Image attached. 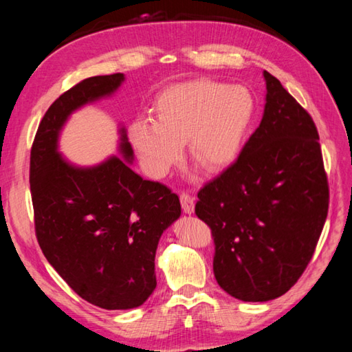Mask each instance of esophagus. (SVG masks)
Here are the masks:
<instances>
[{
	"instance_id": "obj_1",
	"label": "esophagus",
	"mask_w": 352,
	"mask_h": 352,
	"mask_svg": "<svg viewBox=\"0 0 352 352\" xmlns=\"http://www.w3.org/2000/svg\"><path fill=\"white\" fill-rule=\"evenodd\" d=\"M180 201H182V207L184 213H193V208H195V198L189 195L188 192H182L180 193Z\"/></svg>"
}]
</instances>
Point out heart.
<instances>
[{"label": "heart", "mask_w": 352, "mask_h": 352, "mask_svg": "<svg viewBox=\"0 0 352 352\" xmlns=\"http://www.w3.org/2000/svg\"><path fill=\"white\" fill-rule=\"evenodd\" d=\"M155 118H139L129 139L149 175L160 178L182 159L183 142L207 172L233 163L254 115V100L243 86L193 80L169 86L157 96Z\"/></svg>", "instance_id": "1"}]
</instances>
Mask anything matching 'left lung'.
<instances>
[{
  "mask_svg": "<svg viewBox=\"0 0 352 352\" xmlns=\"http://www.w3.org/2000/svg\"><path fill=\"white\" fill-rule=\"evenodd\" d=\"M265 113L239 159L198 192L213 272L228 295L271 301L300 280L322 233L330 190L307 110L263 72Z\"/></svg>",
  "mask_w": 352,
  "mask_h": 352,
  "instance_id": "obj_1",
  "label": "left lung"
}]
</instances>
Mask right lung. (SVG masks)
<instances>
[{
	"instance_id": "add662e5",
	"label": "right lung",
	"mask_w": 352,
	"mask_h": 352,
	"mask_svg": "<svg viewBox=\"0 0 352 352\" xmlns=\"http://www.w3.org/2000/svg\"><path fill=\"white\" fill-rule=\"evenodd\" d=\"M124 74L80 81L51 104L30 154L34 230L43 256L68 286L96 307L126 310L155 289L154 258L162 233L182 214L169 188L144 180L119 157L78 168L57 151L58 133L74 110L109 96ZM121 151L133 149L121 130Z\"/></svg>"
}]
</instances>
